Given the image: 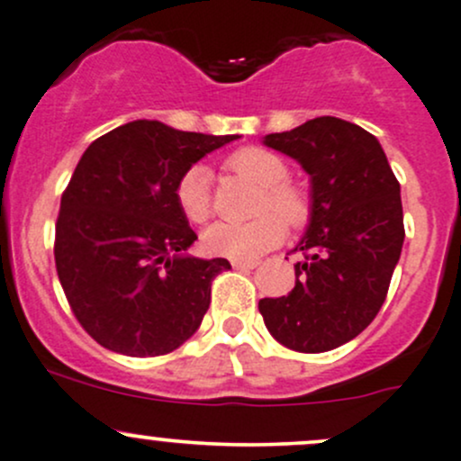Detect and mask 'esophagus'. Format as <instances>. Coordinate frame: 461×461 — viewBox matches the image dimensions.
Masks as SVG:
<instances>
[{"mask_svg":"<svg viewBox=\"0 0 461 461\" xmlns=\"http://www.w3.org/2000/svg\"><path fill=\"white\" fill-rule=\"evenodd\" d=\"M256 265L258 263H254V260H231V267L236 269H254Z\"/></svg>","mask_w":461,"mask_h":461,"instance_id":"esophagus-1","label":"esophagus"}]
</instances>
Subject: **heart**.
<instances>
[{
    "instance_id": "heart-1",
    "label": "heart",
    "mask_w": 461,
    "mask_h": 461,
    "mask_svg": "<svg viewBox=\"0 0 461 461\" xmlns=\"http://www.w3.org/2000/svg\"><path fill=\"white\" fill-rule=\"evenodd\" d=\"M227 166L239 176L263 187V194L256 203V212H265V214L245 222H214L203 231V247L207 254L218 256V258L254 260L283 240L285 222L279 218L281 215L289 225L298 227L309 218L312 205H309L307 192L287 181V163L269 149H236L227 158ZM210 183L212 174L205 166L187 167L178 181L176 203L190 222H203L210 216ZM267 209H274L281 215H271Z\"/></svg>"
}]
</instances>
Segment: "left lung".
<instances>
[{"label":"left lung","mask_w":461,"mask_h":461,"mask_svg":"<svg viewBox=\"0 0 461 461\" xmlns=\"http://www.w3.org/2000/svg\"><path fill=\"white\" fill-rule=\"evenodd\" d=\"M309 174V225L295 249V287L258 303L287 348L322 353L353 340L380 312L404 243L400 183L380 141L360 125L318 116L265 137Z\"/></svg>","instance_id":"obj_1"}]
</instances>
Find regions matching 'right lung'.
I'll return each mask as SVG.
<instances>
[{
	"instance_id": "add662e5",
	"label": "right lung",
	"mask_w": 461,
	"mask_h": 461,
	"mask_svg": "<svg viewBox=\"0 0 461 461\" xmlns=\"http://www.w3.org/2000/svg\"><path fill=\"white\" fill-rule=\"evenodd\" d=\"M236 139L139 119L92 141L77 163L61 196L55 263L72 313L101 347L163 356L201 327L212 280L231 265L187 254L196 234L176 185Z\"/></svg>"
}]
</instances>
